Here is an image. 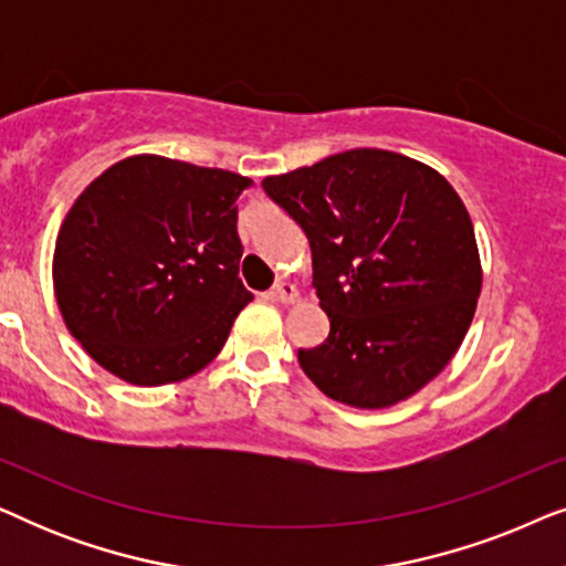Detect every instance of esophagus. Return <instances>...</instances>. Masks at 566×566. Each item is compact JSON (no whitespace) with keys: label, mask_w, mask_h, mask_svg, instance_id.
<instances>
[{"label":"esophagus","mask_w":566,"mask_h":566,"mask_svg":"<svg viewBox=\"0 0 566 566\" xmlns=\"http://www.w3.org/2000/svg\"><path fill=\"white\" fill-rule=\"evenodd\" d=\"M273 298L277 304H293V301L298 298V291L293 283H277L273 289Z\"/></svg>","instance_id":"obj_1"}]
</instances>
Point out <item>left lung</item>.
Here are the masks:
<instances>
[{"mask_svg": "<svg viewBox=\"0 0 566 566\" xmlns=\"http://www.w3.org/2000/svg\"><path fill=\"white\" fill-rule=\"evenodd\" d=\"M306 231L329 337L298 363L329 399L399 405L443 370L482 293L474 223L422 161L350 149L262 180Z\"/></svg>", "mask_w": 566, "mask_h": 566, "instance_id": "1", "label": "left lung"}]
</instances>
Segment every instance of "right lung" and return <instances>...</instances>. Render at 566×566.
Listing matches in <instances>:
<instances>
[{"instance_id":"obj_1","label":"right lung","mask_w":566,"mask_h":566,"mask_svg":"<svg viewBox=\"0 0 566 566\" xmlns=\"http://www.w3.org/2000/svg\"><path fill=\"white\" fill-rule=\"evenodd\" d=\"M250 185L136 154L82 190L59 229L53 291L92 360L134 386H161L221 353L252 301L237 234V198Z\"/></svg>"}]
</instances>
